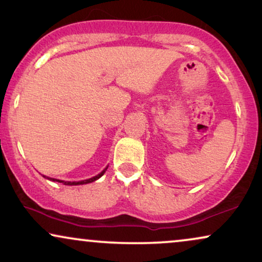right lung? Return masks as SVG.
Listing matches in <instances>:
<instances>
[{
	"instance_id": "obj_1",
	"label": "right lung",
	"mask_w": 262,
	"mask_h": 262,
	"mask_svg": "<svg viewBox=\"0 0 262 262\" xmlns=\"http://www.w3.org/2000/svg\"><path fill=\"white\" fill-rule=\"evenodd\" d=\"M106 169H107V168H106ZM103 173H105V170L101 171V173L96 175V177L88 179V180H83V181H73V182H71V181H60V180H56V179H50V180H52V181H57V182H63L64 185H84V184H89V182H93V181L98 180V179H99L100 177H102ZM48 179H49V178H48Z\"/></svg>"
}]
</instances>
